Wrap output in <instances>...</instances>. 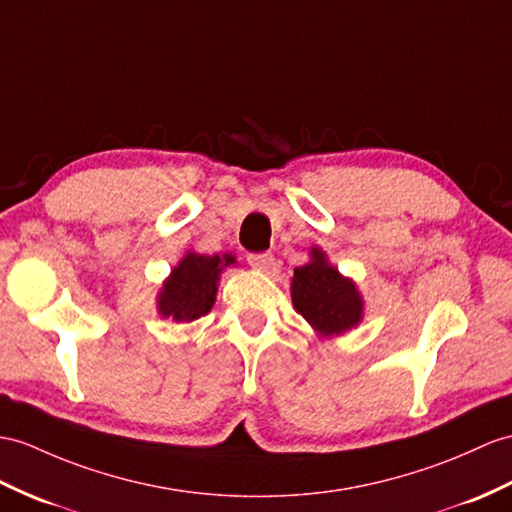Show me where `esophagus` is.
Instances as JSON below:
<instances>
[{
    "label": "esophagus",
    "mask_w": 512,
    "mask_h": 512,
    "mask_svg": "<svg viewBox=\"0 0 512 512\" xmlns=\"http://www.w3.org/2000/svg\"><path fill=\"white\" fill-rule=\"evenodd\" d=\"M249 265H252L256 271H269L273 265V256L271 254H249L247 256Z\"/></svg>",
    "instance_id": "esophagus-1"
}]
</instances>
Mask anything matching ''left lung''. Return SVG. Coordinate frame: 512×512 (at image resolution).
<instances>
[{
  "label": "left lung",
  "instance_id": "1",
  "mask_svg": "<svg viewBox=\"0 0 512 512\" xmlns=\"http://www.w3.org/2000/svg\"><path fill=\"white\" fill-rule=\"evenodd\" d=\"M291 299L319 339H332L360 326L365 299L352 278L336 269L321 247H310V260L291 278Z\"/></svg>",
  "mask_w": 512,
  "mask_h": 512
}]
</instances>
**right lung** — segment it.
Wrapping results in <instances>:
<instances>
[{
  "instance_id": "right-lung-1",
  "label": "right lung",
  "mask_w": 512,
  "mask_h": 512,
  "mask_svg": "<svg viewBox=\"0 0 512 512\" xmlns=\"http://www.w3.org/2000/svg\"><path fill=\"white\" fill-rule=\"evenodd\" d=\"M234 263L232 254L206 256L189 249L158 289V315L176 323H191L208 315L215 306L221 273Z\"/></svg>"
}]
</instances>
